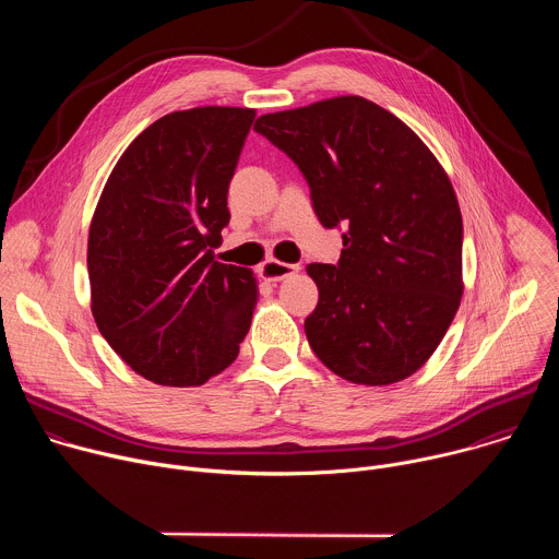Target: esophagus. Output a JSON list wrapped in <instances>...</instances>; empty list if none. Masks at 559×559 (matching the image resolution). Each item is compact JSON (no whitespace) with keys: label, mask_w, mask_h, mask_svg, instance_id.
I'll return each instance as SVG.
<instances>
[{"label":"esophagus","mask_w":559,"mask_h":559,"mask_svg":"<svg viewBox=\"0 0 559 559\" xmlns=\"http://www.w3.org/2000/svg\"><path fill=\"white\" fill-rule=\"evenodd\" d=\"M298 265H294V263H283V261H276V259H267L265 263H263V267H261V272H263V276L267 278V281H283V278H287V276H294V274H298Z\"/></svg>","instance_id":"34e87169"}]
</instances>
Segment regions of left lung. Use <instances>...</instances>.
<instances>
[{
    "mask_svg": "<svg viewBox=\"0 0 559 559\" xmlns=\"http://www.w3.org/2000/svg\"><path fill=\"white\" fill-rule=\"evenodd\" d=\"M254 130L302 173L318 221L343 231L336 265L311 263L313 354L356 384L416 373L464 292L462 214L423 139L378 104L347 95L263 115Z\"/></svg>",
    "mask_w": 559,
    "mask_h": 559,
    "instance_id": "8db88e82",
    "label": "left lung"
}]
</instances>
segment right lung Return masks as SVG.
<instances>
[{"label":"right lung","instance_id":"1","mask_svg":"<svg viewBox=\"0 0 559 559\" xmlns=\"http://www.w3.org/2000/svg\"><path fill=\"white\" fill-rule=\"evenodd\" d=\"M257 112L205 106L147 126L121 154L88 234L93 316L139 376L199 386L229 367L259 285L214 261L227 188Z\"/></svg>","mask_w":559,"mask_h":559}]
</instances>
